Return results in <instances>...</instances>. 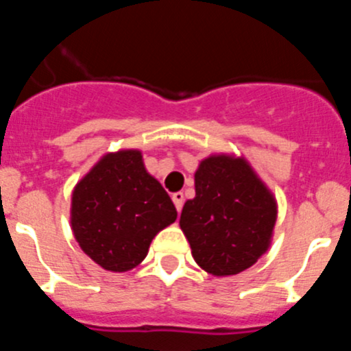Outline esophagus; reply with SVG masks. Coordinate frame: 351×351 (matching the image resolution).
Masks as SVG:
<instances>
[{"label":"esophagus","mask_w":351,"mask_h":351,"mask_svg":"<svg viewBox=\"0 0 351 351\" xmlns=\"http://www.w3.org/2000/svg\"><path fill=\"white\" fill-rule=\"evenodd\" d=\"M172 200H173V204H176V209H178L179 213H181L182 202H184V195H182L181 191H178V193L172 195Z\"/></svg>","instance_id":"34e87169"}]
</instances>
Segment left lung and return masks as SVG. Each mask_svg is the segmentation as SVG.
Segmentation results:
<instances>
[{"label": "left lung", "instance_id": "left-lung-1", "mask_svg": "<svg viewBox=\"0 0 351 351\" xmlns=\"http://www.w3.org/2000/svg\"><path fill=\"white\" fill-rule=\"evenodd\" d=\"M278 202L250 161L237 154L204 158L195 172V197L182 207L181 226L195 262L218 278L255 265L269 250Z\"/></svg>", "mask_w": 351, "mask_h": 351}]
</instances>
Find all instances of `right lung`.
<instances>
[{"mask_svg":"<svg viewBox=\"0 0 351 351\" xmlns=\"http://www.w3.org/2000/svg\"><path fill=\"white\" fill-rule=\"evenodd\" d=\"M176 218V206L145 170L138 149L105 153L71 191L73 237L105 271L137 267L158 232Z\"/></svg>","mask_w":351,"mask_h":351,"instance_id":"obj_1","label":"right lung"}]
</instances>
